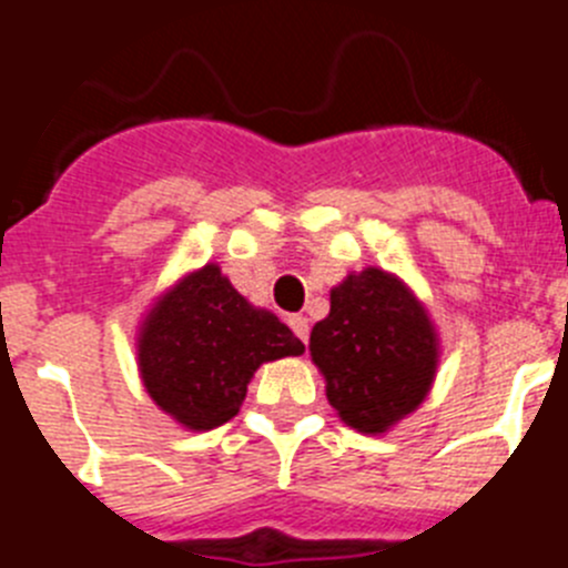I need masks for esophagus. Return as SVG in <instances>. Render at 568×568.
<instances>
[{"label": "esophagus", "instance_id": "obj_1", "mask_svg": "<svg viewBox=\"0 0 568 568\" xmlns=\"http://www.w3.org/2000/svg\"><path fill=\"white\" fill-rule=\"evenodd\" d=\"M287 324H290V329H293V333L298 335V338L304 341V344H307V338H310V321L304 318V315H290Z\"/></svg>", "mask_w": 568, "mask_h": 568}]
</instances>
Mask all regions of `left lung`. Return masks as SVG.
<instances>
[{"label":"left lung","instance_id":"1","mask_svg":"<svg viewBox=\"0 0 568 568\" xmlns=\"http://www.w3.org/2000/svg\"><path fill=\"white\" fill-rule=\"evenodd\" d=\"M310 355L338 418L355 433L384 435L433 389L440 338L398 275L366 267L329 290V315L310 333Z\"/></svg>","mask_w":568,"mask_h":568}]
</instances>
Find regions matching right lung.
I'll list each match as a JSON object with an SVG mask.
<instances>
[{"label":"right lung","instance_id":"add662e5","mask_svg":"<svg viewBox=\"0 0 568 568\" xmlns=\"http://www.w3.org/2000/svg\"><path fill=\"white\" fill-rule=\"evenodd\" d=\"M301 353L293 329L253 307L219 264L182 275L159 295L135 338L144 389L190 433L227 424L261 364Z\"/></svg>","mask_w":568,"mask_h":568}]
</instances>
